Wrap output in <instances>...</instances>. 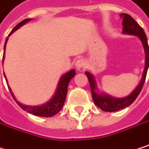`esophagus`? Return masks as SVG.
<instances>
[{"label":"esophagus","instance_id":"34e87169","mask_svg":"<svg viewBox=\"0 0 149 149\" xmlns=\"http://www.w3.org/2000/svg\"><path fill=\"white\" fill-rule=\"evenodd\" d=\"M86 62L84 60V59H79L77 62H76V68L78 70H82V69H85L86 66Z\"/></svg>","mask_w":149,"mask_h":149}]
</instances>
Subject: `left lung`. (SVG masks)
Listing matches in <instances>:
<instances>
[{
  "label": "left lung",
  "instance_id": "obj_1",
  "mask_svg": "<svg viewBox=\"0 0 149 149\" xmlns=\"http://www.w3.org/2000/svg\"><path fill=\"white\" fill-rule=\"evenodd\" d=\"M120 17L123 19V22H122L123 30H122V32L125 34L134 35V36H139V38L141 39V41L143 44L145 54H146L145 69H144L141 81L139 84V86L136 87V89L130 95H128L127 97L123 98V99H114V98L110 97V96L106 95V94H98L96 93V82H95L93 76L88 71L86 72V75L87 76L89 83H90L91 92H92V96H93V101L97 107H99L101 110H103L105 112L119 111L120 109H123V108L130 106L136 100V98L140 94V93L143 87V85L145 83L147 71H148L149 65V47L147 36H146L143 29L132 18L131 15H129L127 14H121Z\"/></svg>",
  "mask_w": 149,
  "mask_h": 149
}]
</instances>
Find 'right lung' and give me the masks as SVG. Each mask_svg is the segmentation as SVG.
I'll use <instances>...</instances> for the list:
<instances>
[{
  "mask_svg": "<svg viewBox=\"0 0 149 149\" xmlns=\"http://www.w3.org/2000/svg\"><path fill=\"white\" fill-rule=\"evenodd\" d=\"M29 21H30V19H25V20L22 21L21 22H19L13 29V30L10 32V34L8 36H10L14 31H15L17 29H19L22 25L25 24ZM7 41H8V38L6 39V42H5L4 52H5V48H6ZM2 59H4V54H3V58ZM75 74H76L75 70H71L69 72H67L66 74H64V75L61 78V79H60V81L58 83V86H57V89H56V92L54 97L48 103H46L44 105H42L41 107H27V106L22 105L21 103H19L18 101L15 100V97H14V95H13V93H12V92H11V90L9 88V86H8V89H9V92H10L11 95L13 96L14 100H15V102L20 106V107L22 110H24V111L31 113V114L41 116V117H51V116H54L55 114H56L58 112H60L61 109L63 108V106L64 104L65 98H66V95H67V89H68L69 82L74 77ZM5 79H7L6 76H5ZM6 82H8V81H6Z\"/></svg>",
  "mask_w": 149,
  "mask_h": 149,
  "instance_id": "obj_1",
  "label": "right lung"
}]
</instances>
